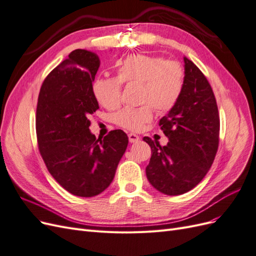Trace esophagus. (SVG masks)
<instances>
[{
	"mask_svg": "<svg viewBox=\"0 0 256 256\" xmlns=\"http://www.w3.org/2000/svg\"><path fill=\"white\" fill-rule=\"evenodd\" d=\"M128 138H129V142L130 143H136L140 141V136L134 134H128Z\"/></svg>",
	"mask_w": 256,
	"mask_h": 256,
	"instance_id": "obj_1",
	"label": "esophagus"
}]
</instances>
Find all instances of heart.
<instances>
[{
    "label": "heart",
    "mask_w": 256,
    "mask_h": 256,
    "mask_svg": "<svg viewBox=\"0 0 256 256\" xmlns=\"http://www.w3.org/2000/svg\"><path fill=\"white\" fill-rule=\"evenodd\" d=\"M122 84H141L138 108H125L114 115L116 125L140 131L152 122L154 110L160 113L173 110L180 102L186 84V72L180 62L161 56L134 54L118 63L116 78H97L92 92L99 104L115 110L122 104Z\"/></svg>",
    "instance_id": "obj_1"
}]
</instances>
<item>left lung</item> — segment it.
I'll use <instances>...</instances> for the list:
<instances>
[{
    "instance_id": "8db88e82",
    "label": "left lung",
    "mask_w": 256,
    "mask_h": 256,
    "mask_svg": "<svg viewBox=\"0 0 256 256\" xmlns=\"http://www.w3.org/2000/svg\"><path fill=\"white\" fill-rule=\"evenodd\" d=\"M186 84L180 102L159 120L166 146L144 136L152 157L147 180L166 196L190 191L210 168L219 147L220 118L212 88L204 74L184 58Z\"/></svg>"
}]
</instances>
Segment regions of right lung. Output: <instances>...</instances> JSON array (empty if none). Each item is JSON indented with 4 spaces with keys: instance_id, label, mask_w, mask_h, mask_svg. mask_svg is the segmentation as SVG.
I'll list each match as a JSON object with an SVG mask.
<instances>
[{
    "instance_id": "add662e5",
    "label": "right lung",
    "mask_w": 256,
    "mask_h": 256,
    "mask_svg": "<svg viewBox=\"0 0 256 256\" xmlns=\"http://www.w3.org/2000/svg\"><path fill=\"white\" fill-rule=\"evenodd\" d=\"M99 64L95 53L72 51L46 76L36 108L38 150L46 166L65 190L82 198L109 187L128 145L120 129L98 138L90 131L88 118L99 108L92 92Z\"/></svg>"
}]
</instances>
